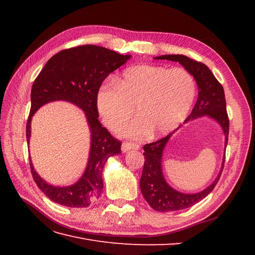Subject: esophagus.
<instances>
[{
	"label": "esophagus",
	"mask_w": 255,
	"mask_h": 255,
	"mask_svg": "<svg viewBox=\"0 0 255 255\" xmlns=\"http://www.w3.org/2000/svg\"><path fill=\"white\" fill-rule=\"evenodd\" d=\"M138 149H139V145L132 142H123L121 145V150L123 153H126L129 150H138Z\"/></svg>",
	"instance_id": "1"
}]
</instances>
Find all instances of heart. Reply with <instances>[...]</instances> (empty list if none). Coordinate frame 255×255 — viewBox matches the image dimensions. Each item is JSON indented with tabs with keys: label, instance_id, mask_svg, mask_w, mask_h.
Returning a JSON list of instances; mask_svg holds the SVG:
<instances>
[{
	"label": "heart",
	"instance_id": "obj_1",
	"mask_svg": "<svg viewBox=\"0 0 255 255\" xmlns=\"http://www.w3.org/2000/svg\"><path fill=\"white\" fill-rule=\"evenodd\" d=\"M194 76L184 69L156 65L130 67L105 83L97 95V107L105 125L117 129L134 115L121 133L129 138L164 136L179 128L187 118L196 99Z\"/></svg>",
	"mask_w": 255,
	"mask_h": 255
}]
</instances>
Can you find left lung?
I'll return each instance as SVG.
<instances>
[{
    "instance_id": "left-lung-1",
    "label": "left lung",
    "mask_w": 255,
    "mask_h": 255,
    "mask_svg": "<svg viewBox=\"0 0 255 255\" xmlns=\"http://www.w3.org/2000/svg\"><path fill=\"white\" fill-rule=\"evenodd\" d=\"M154 59L175 61V63L181 64L186 69V71L194 76L198 85V100L195 107L184 123L205 117V116L215 120L221 127L223 135H225L226 149L229 137V118L226 107L225 91H223L221 84L216 80L212 71L204 64L198 63V61L190 59L185 55H169L168 54V55L157 56ZM175 130L155 142L143 145L144 165L140 177V190L145 201L149 203L153 210L157 212L185 210V208H188L201 201L218 183L223 165H225L226 153L223 155L221 169L218 175L216 176V179L210 186H207L202 191L196 192V194H185V192H181L171 187L164 176L161 161H163V154L166 145L171 136L175 133Z\"/></svg>"
}]
</instances>
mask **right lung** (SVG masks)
<instances>
[{
	"label": "right lung",
	"instance_id": "obj_1",
	"mask_svg": "<svg viewBox=\"0 0 255 255\" xmlns=\"http://www.w3.org/2000/svg\"><path fill=\"white\" fill-rule=\"evenodd\" d=\"M130 57L98 45H80L52 56L36 78L30 92L27 144L34 114L41 106L54 101H66L78 106L85 113L90 130L87 165L79 181L72 185L60 187L45 182L36 172L29 158L35 183L53 202L68 207H87L101 196L103 168L111 156L121 153V142L98 120L97 95L102 82Z\"/></svg>",
	"mask_w": 255,
	"mask_h": 255
}]
</instances>
